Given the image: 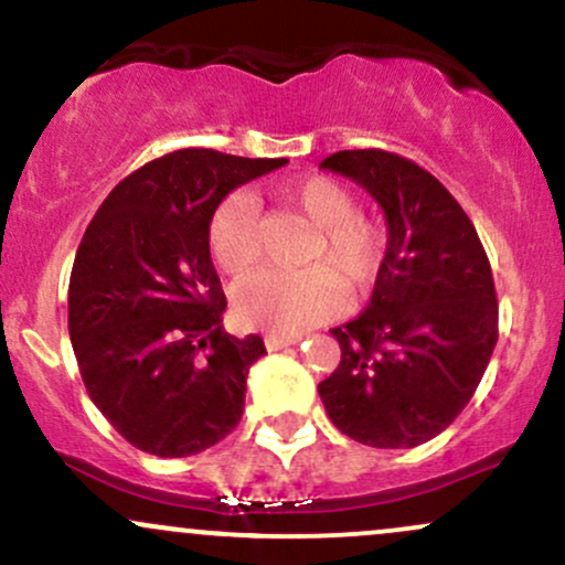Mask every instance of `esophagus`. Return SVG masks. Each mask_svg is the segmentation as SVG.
I'll return each instance as SVG.
<instances>
[{"label": "esophagus", "instance_id": "1", "mask_svg": "<svg viewBox=\"0 0 565 565\" xmlns=\"http://www.w3.org/2000/svg\"><path fill=\"white\" fill-rule=\"evenodd\" d=\"M297 340H300V337H295V334H274V332L263 337L265 348H268L270 353H274V350H281V348H287V345H295Z\"/></svg>", "mask_w": 565, "mask_h": 565}]
</instances>
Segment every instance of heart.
<instances>
[{"label": "heart", "instance_id": "1", "mask_svg": "<svg viewBox=\"0 0 565 565\" xmlns=\"http://www.w3.org/2000/svg\"><path fill=\"white\" fill-rule=\"evenodd\" d=\"M289 210L316 225L305 246L300 274L252 276L233 295V313L244 327L265 332H300L332 316L340 305V287L361 291L377 276L385 257L387 233L377 217L355 210V196L327 174L289 180L276 188ZM206 246L223 274L242 278L260 260L257 210L249 196L233 193L212 212Z\"/></svg>", "mask_w": 565, "mask_h": 565}]
</instances>
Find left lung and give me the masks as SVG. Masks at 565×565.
Here are the masks:
<instances>
[{
    "instance_id": "left-lung-1",
    "label": "left lung",
    "mask_w": 565,
    "mask_h": 565,
    "mask_svg": "<svg viewBox=\"0 0 565 565\" xmlns=\"http://www.w3.org/2000/svg\"><path fill=\"white\" fill-rule=\"evenodd\" d=\"M366 188L387 220V249L372 302L332 329L340 366L319 382L340 433L377 449H412L470 404L499 337L489 257L457 199L382 148L321 161Z\"/></svg>"
}]
</instances>
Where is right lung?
Instances as JSON below:
<instances>
[{
	"label": "right lung",
	"mask_w": 565,
	"mask_h": 565,
	"mask_svg": "<svg viewBox=\"0 0 565 565\" xmlns=\"http://www.w3.org/2000/svg\"><path fill=\"white\" fill-rule=\"evenodd\" d=\"M287 159L183 148L127 174L84 231L68 334L93 404L135 449L191 457L238 425L257 334L223 329L206 228L233 188Z\"/></svg>",
	"instance_id": "1"
}]
</instances>
